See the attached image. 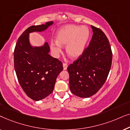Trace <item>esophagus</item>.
Returning <instances> with one entry per match:
<instances>
[{"label":"esophagus","mask_w":130,"mask_h":130,"mask_svg":"<svg viewBox=\"0 0 130 130\" xmlns=\"http://www.w3.org/2000/svg\"><path fill=\"white\" fill-rule=\"evenodd\" d=\"M67 66H67V64L66 63H63V70H67Z\"/></svg>","instance_id":"esophagus-1"}]
</instances>
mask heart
Returning <instances> with one entry per match:
<instances>
[{"mask_svg":"<svg viewBox=\"0 0 130 130\" xmlns=\"http://www.w3.org/2000/svg\"><path fill=\"white\" fill-rule=\"evenodd\" d=\"M90 38V31L86 26L67 25L60 28L56 34V41H51L50 48L55 56L62 51V46L72 59H77L82 56Z\"/></svg>","mask_w":130,"mask_h":130,"instance_id":"heart-1","label":"heart"}]
</instances>
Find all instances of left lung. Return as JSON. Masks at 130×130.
Returning <instances> with one entry per match:
<instances>
[{
	"label": "left lung",
	"mask_w": 130,
	"mask_h": 130,
	"mask_svg": "<svg viewBox=\"0 0 130 130\" xmlns=\"http://www.w3.org/2000/svg\"><path fill=\"white\" fill-rule=\"evenodd\" d=\"M92 40L82 56L67 67L69 87L80 98L92 96L105 82L112 64L109 41L102 30L91 25Z\"/></svg>",
	"instance_id": "1"
}]
</instances>
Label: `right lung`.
Listing matches in <instances>:
<instances>
[{
	"label": "right lung",
	"mask_w": 130,
	"mask_h": 130,
	"mask_svg": "<svg viewBox=\"0 0 130 130\" xmlns=\"http://www.w3.org/2000/svg\"><path fill=\"white\" fill-rule=\"evenodd\" d=\"M53 24L50 21L27 28L19 38L14 51V67L19 84L28 96L35 101L52 93L63 67L60 60L49 54L47 42L41 46L32 45L29 34L42 32Z\"/></svg>",
	"instance_id": "right-lung-1"
}]
</instances>
